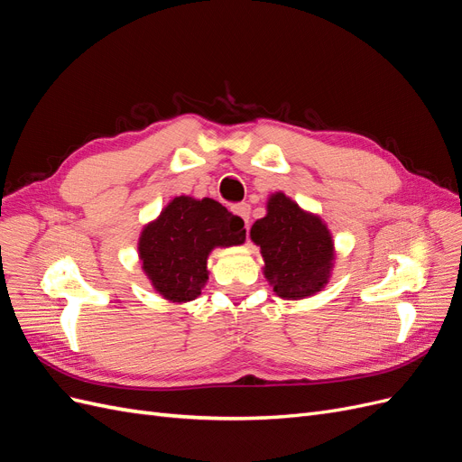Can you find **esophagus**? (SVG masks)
I'll use <instances>...</instances> for the list:
<instances>
[{"mask_svg":"<svg viewBox=\"0 0 462 462\" xmlns=\"http://www.w3.org/2000/svg\"><path fill=\"white\" fill-rule=\"evenodd\" d=\"M233 214H236L239 216L245 223H246V227H248V217H250V206L246 204V202H241V204H235L233 208Z\"/></svg>","mask_w":462,"mask_h":462,"instance_id":"1","label":"esophagus"}]
</instances>
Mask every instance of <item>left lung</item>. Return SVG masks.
<instances>
[{"label": "left lung", "instance_id": "1", "mask_svg": "<svg viewBox=\"0 0 462 462\" xmlns=\"http://www.w3.org/2000/svg\"><path fill=\"white\" fill-rule=\"evenodd\" d=\"M250 239L260 246L262 273L277 297L309 299L329 283L335 265L331 231L282 190L268 197L265 216L250 227Z\"/></svg>", "mask_w": 462, "mask_h": 462}]
</instances>
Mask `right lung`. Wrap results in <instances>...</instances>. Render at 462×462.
<instances>
[{
	"mask_svg": "<svg viewBox=\"0 0 462 462\" xmlns=\"http://www.w3.org/2000/svg\"><path fill=\"white\" fill-rule=\"evenodd\" d=\"M245 221L212 199L175 197L138 236V260L153 291L173 304L197 299L214 248L245 243Z\"/></svg>",
	"mask_w": 462,
	"mask_h": 462,
	"instance_id": "add662e5",
	"label": "right lung"
}]
</instances>
